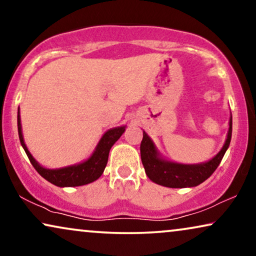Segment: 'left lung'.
<instances>
[{
    "instance_id": "left-lung-1",
    "label": "left lung",
    "mask_w": 256,
    "mask_h": 256,
    "mask_svg": "<svg viewBox=\"0 0 256 256\" xmlns=\"http://www.w3.org/2000/svg\"><path fill=\"white\" fill-rule=\"evenodd\" d=\"M228 124L230 128L227 132L226 141L220 152L208 162L197 164H182L166 160L160 155L152 140L146 132H143L140 150H141V160L146 176L154 183L172 188H194L202 184L214 172L222 162L226 150L228 149L232 138V114Z\"/></svg>"
}]
</instances>
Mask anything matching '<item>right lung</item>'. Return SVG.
<instances>
[{"label": "right lung", "instance_id": "obj_1", "mask_svg": "<svg viewBox=\"0 0 256 256\" xmlns=\"http://www.w3.org/2000/svg\"><path fill=\"white\" fill-rule=\"evenodd\" d=\"M17 127H18L20 144H22L24 152H26L28 157H29L31 164H32L34 169L37 170V172L42 177L59 188L82 186V185L90 184L92 182L96 180L102 174L104 168L107 166L108 155H110V148L121 138V135L126 130V126L115 127L107 130L102 135V138H100V141L96 146V149H94L92 155L86 160H84V162L64 168H58V169H48V168H44L43 166H40L34 158V156L30 154L26 144L24 143L20 110L18 113H17Z\"/></svg>", "mask_w": 256, "mask_h": 256}]
</instances>
